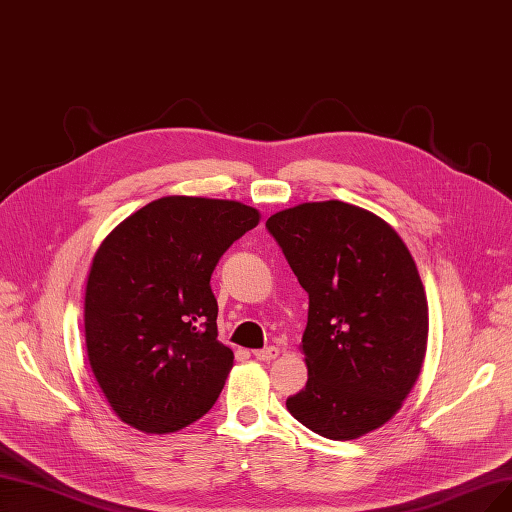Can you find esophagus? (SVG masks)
Returning a JSON list of instances; mask_svg holds the SVG:
<instances>
[{
	"instance_id": "1",
	"label": "esophagus",
	"mask_w": 512,
	"mask_h": 512,
	"mask_svg": "<svg viewBox=\"0 0 512 512\" xmlns=\"http://www.w3.org/2000/svg\"><path fill=\"white\" fill-rule=\"evenodd\" d=\"M254 357L260 361H273L279 357V349L277 346H267V349H258L254 351Z\"/></svg>"
}]
</instances>
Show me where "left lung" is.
<instances>
[{"label":"left lung","instance_id":"1","mask_svg":"<svg viewBox=\"0 0 512 512\" xmlns=\"http://www.w3.org/2000/svg\"><path fill=\"white\" fill-rule=\"evenodd\" d=\"M267 229L309 294L300 344L309 380L285 405L327 439L376 431L426 355L428 304L410 250L391 224L336 199L281 210Z\"/></svg>","mask_w":512,"mask_h":512}]
</instances>
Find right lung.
<instances>
[{
	"instance_id": "right-lung-1",
	"label": "right lung",
	"mask_w": 512,
	"mask_h": 512,
	"mask_svg": "<svg viewBox=\"0 0 512 512\" xmlns=\"http://www.w3.org/2000/svg\"><path fill=\"white\" fill-rule=\"evenodd\" d=\"M258 210L161 197L100 243L84 304L88 359L113 412L142 433H176L212 410L233 367L216 340L210 277Z\"/></svg>"
}]
</instances>
